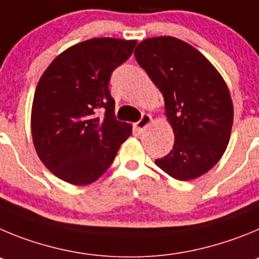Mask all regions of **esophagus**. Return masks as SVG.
<instances>
[{
    "label": "esophagus",
    "mask_w": 259,
    "mask_h": 259,
    "mask_svg": "<svg viewBox=\"0 0 259 259\" xmlns=\"http://www.w3.org/2000/svg\"><path fill=\"white\" fill-rule=\"evenodd\" d=\"M151 121H152V117L150 115H143L138 122H135V129L138 130V132H143L150 125Z\"/></svg>",
    "instance_id": "esophagus-1"
}]
</instances>
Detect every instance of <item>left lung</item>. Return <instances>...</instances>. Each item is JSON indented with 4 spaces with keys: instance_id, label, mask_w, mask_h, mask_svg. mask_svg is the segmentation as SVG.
<instances>
[{
    "instance_id": "obj_1",
    "label": "left lung",
    "mask_w": 259,
    "mask_h": 259,
    "mask_svg": "<svg viewBox=\"0 0 259 259\" xmlns=\"http://www.w3.org/2000/svg\"><path fill=\"white\" fill-rule=\"evenodd\" d=\"M135 59L162 93L174 132L173 150L155 164L178 181L211 169L231 135L234 107L222 76L204 55L170 36L142 41Z\"/></svg>"
}]
</instances>
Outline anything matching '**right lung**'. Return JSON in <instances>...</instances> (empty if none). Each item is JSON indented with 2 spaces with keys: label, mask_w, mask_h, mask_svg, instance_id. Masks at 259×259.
<instances>
[{
  "label": "right lung",
  "mask_w": 259,
  "mask_h": 259,
  "mask_svg": "<svg viewBox=\"0 0 259 259\" xmlns=\"http://www.w3.org/2000/svg\"><path fill=\"white\" fill-rule=\"evenodd\" d=\"M137 41L92 38L58 55L37 83L31 127L41 161L71 185H90L111 166L132 125L115 117L108 83ZM104 112L102 118L97 113Z\"/></svg>",
  "instance_id": "add662e5"
}]
</instances>
